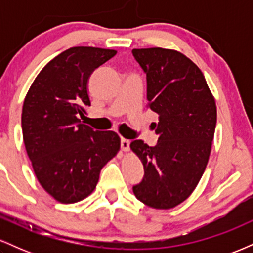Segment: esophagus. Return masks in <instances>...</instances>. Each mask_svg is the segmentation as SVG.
Returning <instances> with one entry per match:
<instances>
[{"instance_id":"obj_1","label":"esophagus","mask_w":253,"mask_h":253,"mask_svg":"<svg viewBox=\"0 0 253 253\" xmlns=\"http://www.w3.org/2000/svg\"><path fill=\"white\" fill-rule=\"evenodd\" d=\"M120 146H121V150L125 151H128L129 150V140H127V139H121L120 141Z\"/></svg>"}]
</instances>
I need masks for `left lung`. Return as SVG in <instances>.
Returning <instances> with one entry per match:
<instances>
[{"mask_svg": "<svg viewBox=\"0 0 253 253\" xmlns=\"http://www.w3.org/2000/svg\"><path fill=\"white\" fill-rule=\"evenodd\" d=\"M132 53L146 74L147 107L158 114L153 128L159 135L156 146L130 143L145 172L133 193L149 207L170 210L193 193L207 167L215 100L201 70L181 52L152 47Z\"/></svg>", "mask_w": 253, "mask_h": 253, "instance_id": "8db88e82", "label": "left lung"}]
</instances>
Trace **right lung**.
Masks as SVG:
<instances>
[{
	"instance_id": "1",
	"label": "right lung",
	"mask_w": 253,
	"mask_h": 253,
	"mask_svg": "<svg viewBox=\"0 0 253 253\" xmlns=\"http://www.w3.org/2000/svg\"><path fill=\"white\" fill-rule=\"evenodd\" d=\"M115 50L77 46L46 64L24 101L22 135L42 187L62 203L85 199L100 171L120 150L115 132L81 123L90 106L88 80Z\"/></svg>"
}]
</instances>
